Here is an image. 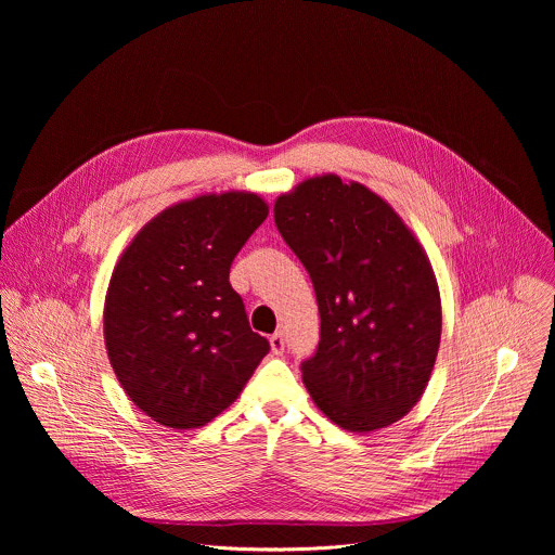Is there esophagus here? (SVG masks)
I'll list each match as a JSON object with an SVG mask.
<instances>
[{
    "instance_id": "34e87169",
    "label": "esophagus",
    "mask_w": 555,
    "mask_h": 555,
    "mask_svg": "<svg viewBox=\"0 0 555 555\" xmlns=\"http://www.w3.org/2000/svg\"><path fill=\"white\" fill-rule=\"evenodd\" d=\"M270 347H272V353H274V356H281V353H283V349H285V338H283L281 332L270 338Z\"/></svg>"
}]
</instances>
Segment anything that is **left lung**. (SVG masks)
Masks as SVG:
<instances>
[{
    "instance_id": "1",
    "label": "left lung",
    "mask_w": 555,
    "mask_h": 555,
    "mask_svg": "<svg viewBox=\"0 0 555 555\" xmlns=\"http://www.w3.org/2000/svg\"><path fill=\"white\" fill-rule=\"evenodd\" d=\"M321 311V343L302 362L313 404L349 433L402 420L420 400L441 340L430 259L392 206L360 182L311 176L274 202Z\"/></svg>"
}]
</instances>
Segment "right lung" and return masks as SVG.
<instances>
[{"mask_svg":"<svg viewBox=\"0 0 555 555\" xmlns=\"http://www.w3.org/2000/svg\"><path fill=\"white\" fill-rule=\"evenodd\" d=\"M268 212L250 191L182 199L149 219L118 257L105 294V347L127 398L153 422L206 426L270 351L228 281Z\"/></svg>","mask_w":555,"mask_h":555,"instance_id":"1","label":"right lung"}]
</instances>
